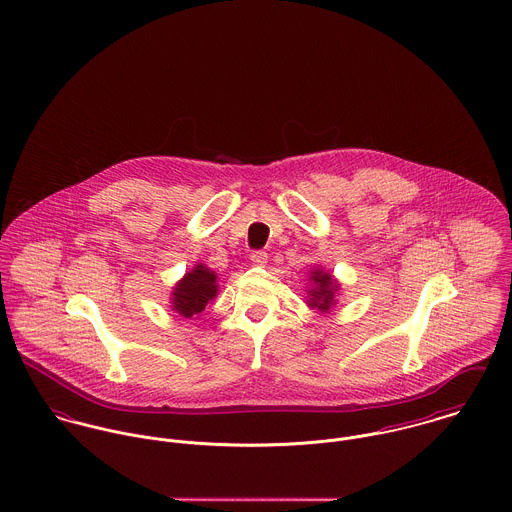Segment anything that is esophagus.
Wrapping results in <instances>:
<instances>
[{"instance_id": "1", "label": "esophagus", "mask_w": 512, "mask_h": 512, "mask_svg": "<svg viewBox=\"0 0 512 512\" xmlns=\"http://www.w3.org/2000/svg\"><path fill=\"white\" fill-rule=\"evenodd\" d=\"M252 262L256 264V266H266V262H268V254L264 252V250H256V252H252Z\"/></svg>"}]
</instances>
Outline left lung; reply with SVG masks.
<instances>
[{
    "instance_id": "left-lung-1",
    "label": "left lung",
    "mask_w": 512,
    "mask_h": 512,
    "mask_svg": "<svg viewBox=\"0 0 512 512\" xmlns=\"http://www.w3.org/2000/svg\"><path fill=\"white\" fill-rule=\"evenodd\" d=\"M309 282H313V288L307 292V295H309L307 305L313 307V309H319L321 313L323 311L327 313L337 303V299H335V293L339 290L337 280L331 274L317 268V270L311 272Z\"/></svg>"
}]
</instances>
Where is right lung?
Masks as SVG:
<instances>
[{
	"instance_id": "obj_1",
	"label": "right lung",
	"mask_w": 512,
	"mask_h": 512,
	"mask_svg": "<svg viewBox=\"0 0 512 512\" xmlns=\"http://www.w3.org/2000/svg\"><path fill=\"white\" fill-rule=\"evenodd\" d=\"M217 293H219L217 274L209 270L205 264H197L173 288L171 309L191 319L193 315L203 313L209 301H213Z\"/></svg>"
}]
</instances>
